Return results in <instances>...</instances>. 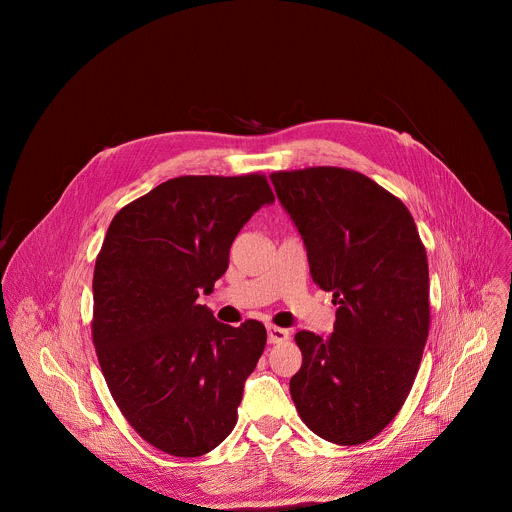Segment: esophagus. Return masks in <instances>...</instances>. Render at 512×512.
<instances>
[{"mask_svg": "<svg viewBox=\"0 0 512 512\" xmlns=\"http://www.w3.org/2000/svg\"><path fill=\"white\" fill-rule=\"evenodd\" d=\"M267 338L271 344H281V342H287L289 340V332L285 328H279V326H267Z\"/></svg>", "mask_w": 512, "mask_h": 512, "instance_id": "obj_1", "label": "esophagus"}]
</instances>
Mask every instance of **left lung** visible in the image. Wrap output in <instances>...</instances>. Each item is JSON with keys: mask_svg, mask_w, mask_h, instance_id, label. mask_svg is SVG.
Returning a JSON list of instances; mask_svg holds the SVG:
<instances>
[{"mask_svg": "<svg viewBox=\"0 0 512 512\" xmlns=\"http://www.w3.org/2000/svg\"><path fill=\"white\" fill-rule=\"evenodd\" d=\"M304 239L316 285L338 306L326 338L300 330L289 393L326 442L373 440L401 411L429 334V269L409 208L360 172L314 166L271 174Z\"/></svg>", "mask_w": 512, "mask_h": 512, "instance_id": "1", "label": "left lung"}]
</instances>
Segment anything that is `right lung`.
I'll return each instance as SVG.
<instances>
[{"label": "right lung", "mask_w": 512, "mask_h": 512, "mask_svg": "<svg viewBox=\"0 0 512 512\" xmlns=\"http://www.w3.org/2000/svg\"><path fill=\"white\" fill-rule=\"evenodd\" d=\"M273 200L263 174L180 176L109 225L93 275V344L123 417L170 456H204L237 423L267 332L257 320L216 322L198 296L227 271L253 212Z\"/></svg>", "instance_id": "obj_1"}]
</instances>
